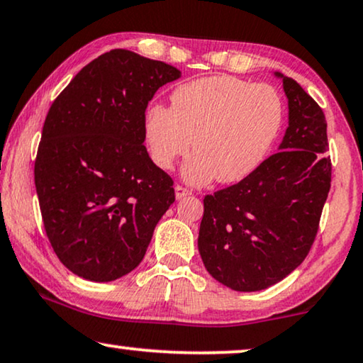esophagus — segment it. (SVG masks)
I'll return each instance as SVG.
<instances>
[{
  "instance_id": "esophagus-1",
  "label": "esophagus",
  "mask_w": 363,
  "mask_h": 363,
  "mask_svg": "<svg viewBox=\"0 0 363 363\" xmlns=\"http://www.w3.org/2000/svg\"><path fill=\"white\" fill-rule=\"evenodd\" d=\"M174 191H176V199H182V197H187V196H191V191H189V189H186V187H182V186H179V184H177V186L174 187Z\"/></svg>"
}]
</instances>
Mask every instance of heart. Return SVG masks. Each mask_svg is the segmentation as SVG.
I'll return each mask as SVG.
<instances>
[{"label": "heart", "mask_w": 363, "mask_h": 363, "mask_svg": "<svg viewBox=\"0 0 363 363\" xmlns=\"http://www.w3.org/2000/svg\"><path fill=\"white\" fill-rule=\"evenodd\" d=\"M283 123L284 100L277 86L212 75L176 86L171 106H147L143 130L161 169H172L192 143L196 155L184 166L186 181L233 184L262 164Z\"/></svg>", "instance_id": "b5f03b06"}]
</instances>
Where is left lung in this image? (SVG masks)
Wrapping results in <instances>:
<instances>
[{
	"label": "left lung",
	"mask_w": 363,
	"mask_h": 363,
	"mask_svg": "<svg viewBox=\"0 0 363 363\" xmlns=\"http://www.w3.org/2000/svg\"><path fill=\"white\" fill-rule=\"evenodd\" d=\"M289 126L277 155L252 174L203 199L199 253L235 291H262L294 272L313 247L333 177L324 111L284 77Z\"/></svg>",
	"instance_id": "1"
}]
</instances>
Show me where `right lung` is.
<instances>
[{"instance_id": "right-lung-1", "label": "right lung", "mask_w": 363, "mask_h": 363, "mask_svg": "<svg viewBox=\"0 0 363 363\" xmlns=\"http://www.w3.org/2000/svg\"><path fill=\"white\" fill-rule=\"evenodd\" d=\"M181 72L113 49L91 60L45 116L34 162L44 228L65 268L105 283L133 272L176 201L169 174L147 155L146 106Z\"/></svg>"}]
</instances>
